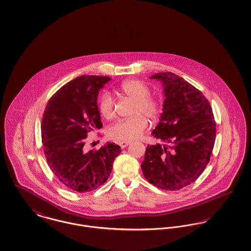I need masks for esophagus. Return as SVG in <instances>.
<instances>
[{
	"label": "esophagus",
	"mask_w": 251,
	"mask_h": 251,
	"mask_svg": "<svg viewBox=\"0 0 251 251\" xmlns=\"http://www.w3.org/2000/svg\"><path fill=\"white\" fill-rule=\"evenodd\" d=\"M129 144H130V142H129V141H121V142H119V145H120V147H121V148H125V147H127Z\"/></svg>",
	"instance_id": "esophagus-1"
}]
</instances>
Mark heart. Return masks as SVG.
<instances>
[{"label": "heart", "instance_id": "obj_1", "mask_svg": "<svg viewBox=\"0 0 251 251\" xmlns=\"http://www.w3.org/2000/svg\"><path fill=\"white\" fill-rule=\"evenodd\" d=\"M119 91L135 100L132 116L128 119L118 120L108 128V135L116 141H132L143 134L148 122L140 113L154 121L160 115V103L154 97L149 96L150 90L146 84L136 79H129L122 82ZM115 103L112 96L104 93L98 99V111L101 116L110 119L115 114Z\"/></svg>", "mask_w": 251, "mask_h": 251}]
</instances>
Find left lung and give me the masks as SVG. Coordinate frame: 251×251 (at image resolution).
Here are the masks:
<instances>
[{
  "label": "left lung",
  "instance_id": "1",
  "mask_svg": "<svg viewBox=\"0 0 251 251\" xmlns=\"http://www.w3.org/2000/svg\"><path fill=\"white\" fill-rule=\"evenodd\" d=\"M150 78L163 86L162 114L152 134L164 143L146 147L141 169L154 186L176 191L204 171L212 154L216 122L208 100L183 78L169 72Z\"/></svg>",
  "mask_w": 251,
  "mask_h": 251
}]
</instances>
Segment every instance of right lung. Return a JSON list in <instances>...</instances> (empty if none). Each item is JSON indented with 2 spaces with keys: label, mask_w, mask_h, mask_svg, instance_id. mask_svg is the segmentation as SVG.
<instances>
[{
  "label": "right lung",
  "mask_w": 251,
  "mask_h": 251,
  "mask_svg": "<svg viewBox=\"0 0 251 251\" xmlns=\"http://www.w3.org/2000/svg\"><path fill=\"white\" fill-rule=\"evenodd\" d=\"M111 78L81 75L49 100L41 124L42 141L48 164L62 184L79 193L101 186L121 152L120 146L107 142L99 150L86 151L89 132L102 128L97 96Z\"/></svg>",
  "instance_id": "1"
}]
</instances>
